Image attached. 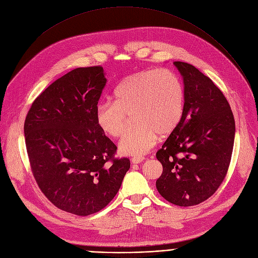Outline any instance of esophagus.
<instances>
[{
	"label": "esophagus",
	"mask_w": 258,
	"mask_h": 258,
	"mask_svg": "<svg viewBox=\"0 0 258 258\" xmlns=\"http://www.w3.org/2000/svg\"><path fill=\"white\" fill-rule=\"evenodd\" d=\"M144 159L145 158L143 156H134L131 158V162L133 164H141L142 162H144Z\"/></svg>",
	"instance_id": "1"
}]
</instances>
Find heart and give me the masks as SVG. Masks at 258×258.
I'll return each instance as SVG.
<instances>
[{"label":"heart","mask_w":258,"mask_h":258,"mask_svg":"<svg viewBox=\"0 0 258 258\" xmlns=\"http://www.w3.org/2000/svg\"><path fill=\"white\" fill-rule=\"evenodd\" d=\"M185 113V91L175 73L168 69L143 70L129 76L114 90V102L96 106L95 120L111 138L126 130L127 117L133 114L137 126L118 144L119 151L141 156L153 148L158 134L173 132Z\"/></svg>","instance_id":"obj_1"}]
</instances>
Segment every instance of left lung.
I'll list each match as a JSON object with an SVG mask.
<instances>
[{"label": "left lung", "mask_w": 258, "mask_h": 258, "mask_svg": "<svg viewBox=\"0 0 258 258\" xmlns=\"http://www.w3.org/2000/svg\"><path fill=\"white\" fill-rule=\"evenodd\" d=\"M183 80L185 113L156 158L163 173L156 189L169 203L199 205L222 185L231 162L235 120L220 89L194 66L174 62Z\"/></svg>", "instance_id": "1"}]
</instances>
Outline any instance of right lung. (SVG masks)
Returning <instances> with one entry per match:
<instances>
[{
    "label": "right lung",
    "mask_w": 258,
    "mask_h": 258,
    "mask_svg": "<svg viewBox=\"0 0 258 258\" xmlns=\"http://www.w3.org/2000/svg\"><path fill=\"white\" fill-rule=\"evenodd\" d=\"M102 66L73 69L34 100L24 122L33 177L58 209L96 213L113 200L130 168L95 120L106 85Z\"/></svg>",
    "instance_id": "right-lung-1"
}]
</instances>
